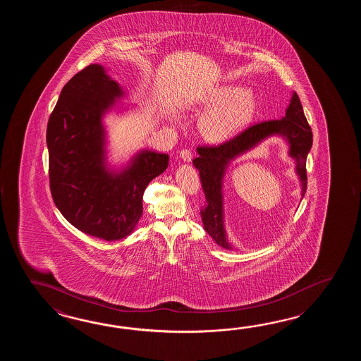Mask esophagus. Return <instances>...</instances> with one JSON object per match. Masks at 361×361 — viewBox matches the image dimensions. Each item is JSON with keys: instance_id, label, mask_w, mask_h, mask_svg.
I'll return each instance as SVG.
<instances>
[{"instance_id": "esophagus-1", "label": "esophagus", "mask_w": 361, "mask_h": 361, "mask_svg": "<svg viewBox=\"0 0 361 361\" xmlns=\"http://www.w3.org/2000/svg\"><path fill=\"white\" fill-rule=\"evenodd\" d=\"M179 157L184 160V161H191L192 160V152L190 149H182L179 152Z\"/></svg>"}]
</instances>
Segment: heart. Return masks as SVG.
<instances>
[{
	"label": "heart",
	"instance_id": "obj_1",
	"mask_svg": "<svg viewBox=\"0 0 361 361\" xmlns=\"http://www.w3.org/2000/svg\"><path fill=\"white\" fill-rule=\"evenodd\" d=\"M200 106L205 112L200 117L197 130L212 143L236 137L253 121L257 112L253 92L238 85H226L207 92Z\"/></svg>",
	"mask_w": 361,
	"mask_h": 361
}]
</instances>
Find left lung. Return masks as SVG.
Returning a JSON list of instances; mask_svg holds the SVG:
<instances>
[{
    "label": "left lung",
    "mask_w": 361,
    "mask_h": 361,
    "mask_svg": "<svg viewBox=\"0 0 361 361\" xmlns=\"http://www.w3.org/2000/svg\"><path fill=\"white\" fill-rule=\"evenodd\" d=\"M272 135L283 137L289 145V156L295 161V173L300 178V195L303 199L307 188V154L312 147V131L307 123L297 92H293L283 118L255 123L219 146L197 147L199 156L193 160V165L199 170L201 185L207 199V205L200 213L204 228L222 247L232 249L227 240L223 215V178L226 170L232 160L253 149Z\"/></svg>",
    "instance_id": "obj_1"
}]
</instances>
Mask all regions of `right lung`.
Returning <instances> with one entry per match:
<instances>
[{
	"instance_id": "right-lung-1",
	"label": "right lung",
	"mask_w": 361,
	"mask_h": 361,
	"mask_svg": "<svg viewBox=\"0 0 361 361\" xmlns=\"http://www.w3.org/2000/svg\"><path fill=\"white\" fill-rule=\"evenodd\" d=\"M123 95L103 66L90 64L64 85L47 123L55 205L77 230L107 241L134 231L147 185L169 164L168 154L142 149L121 169L108 166L103 117Z\"/></svg>"
}]
</instances>
